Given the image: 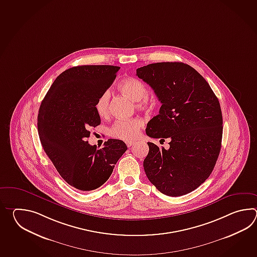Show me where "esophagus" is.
Segmentation results:
<instances>
[{
	"instance_id": "obj_1",
	"label": "esophagus",
	"mask_w": 257,
	"mask_h": 257,
	"mask_svg": "<svg viewBox=\"0 0 257 257\" xmlns=\"http://www.w3.org/2000/svg\"><path fill=\"white\" fill-rule=\"evenodd\" d=\"M126 146H127V147L130 148V147H131V146H132V145H133V144H134V142H131V141H130V142H126Z\"/></svg>"
}]
</instances>
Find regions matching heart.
<instances>
[{
    "instance_id": "heart-1",
    "label": "heart",
    "mask_w": 257,
    "mask_h": 257,
    "mask_svg": "<svg viewBox=\"0 0 257 257\" xmlns=\"http://www.w3.org/2000/svg\"><path fill=\"white\" fill-rule=\"evenodd\" d=\"M118 88L122 93L137 102V107L139 109H148L152 106V101L147 96L148 87L140 79L135 77L126 78L119 82ZM94 108L101 117H106L109 115L110 93L108 91H104L99 95L94 104ZM143 124V120L139 117L117 120L111 126L110 135L130 142L139 136Z\"/></svg>"
}]
</instances>
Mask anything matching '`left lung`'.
<instances>
[{"label":"left lung","instance_id":"8db88e82","mask_svg":"<svg viewBox=\"0 0 257 257\" xmlns=\"http://www.w3.org/2000/svg\"><path fill=\"white\" fill-rule=\"evenodd\" d=\"M137 76L162 103L146 134L171 140L168 150L148 142L143 162L148 179L166 196L186 195L208 179L218 160L223 131L219 102L208 82L183 62L143 66Z\"/></svg>","mask_w":257,"mask_h":257}]
</instances>
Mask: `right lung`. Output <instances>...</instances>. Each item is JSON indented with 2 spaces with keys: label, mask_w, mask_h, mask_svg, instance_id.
Returning <instances> with one entry per match:
<instances>
[{
  "label": "right lung",
  "mask_w": 257,
  "mask_h": 257,
  "mask_svg": "<svg viewBox=\"0 0 257 257\" xmlns=\"http://www.w3.org/2000/svg\"><path fill=\"white\" fill-rule=\"evenodd\" d=\"M120 68L111 65L72 67L56 78L39 107L38 131L45 153L60 176L81 191L98 188L108 180L127 150L109 139L104 148L90 145V128L100 125L94 104L115 81Z\"/></svg>",
  "instance_id": "right-lung-1"
}]
</instances>
